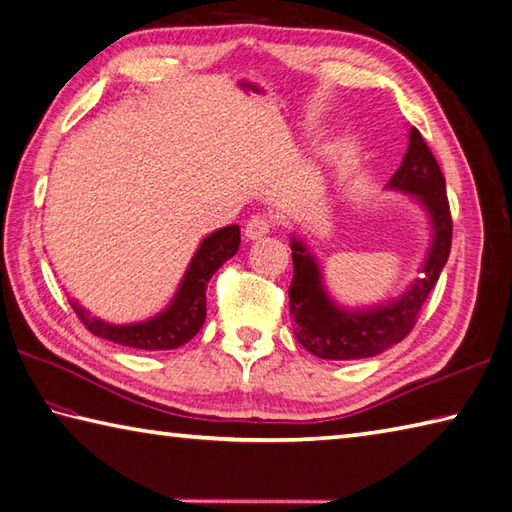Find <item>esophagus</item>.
Segmentation results:
<instances>
[{"mask_svg": "<svg viewBox=\"0 0 512 512\" xmlns=\"http://www.w3.org/2000/svg\"><path fill=\"white\" fill-rule=\"evenodd\" d=\"M268 233H270V217L255 215V217H250L248 222H246L244 237L248 239V242H253V239H262Z\"/></svg>", "mask_w": 512, "mask_h": 512, "instance_id": "esophagus-1", "label": "esophagus"}]
</instances>
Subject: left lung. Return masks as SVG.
Listing matches in <instances>:
<instances>
[{
    "label": "left lung",
    "instance_id": "left-lung-1",
    "mask_svg": "<svg viewBox=\"0 0 512 512\" xmlns=\"http://www.w3.org/2000/svg\"><path fill=\"white\" fill-rule=\"evenodd\" d=\"M386 188L413 197L426 210L430 224V246L419 268V277L399 297L364 308L337 304L328 293L313 250L297 235L290 237L293 282L288 297L295 337L308 353L319 359L346 362V359L375 357L402 342L413 330L419 308L448 262L453 222L446 199V179L415 126L408 130V150L402 166L390 177Z\"/></svg>",
    "mask_w": 512,
    "mask_h": 512
}]
</instances>
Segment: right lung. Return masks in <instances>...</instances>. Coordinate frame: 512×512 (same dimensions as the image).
Here are the masks:
<instances>
[{"mask_svg": "<svg viewBox=\"0 0 512 512\" xmlns=\"http://www.w3.org/2000/svg\"><path fill=\"white\" fill-rule=\"evenodd\" d=\"M239 226L230 224L215 230L197 246L186 273L179 282L170 304L155 317L135 324H110L93 317L79 302L70 299V306L82 319L90 333L115 342L119 346L139 350H173L190 342L206 319V286L215 270L228 262L239 250Z\"/></svg>", "mask_w": 512, "mask_h": 512, "instance_id": "right-lung-1", "label": "right lung"}]
</instances>
